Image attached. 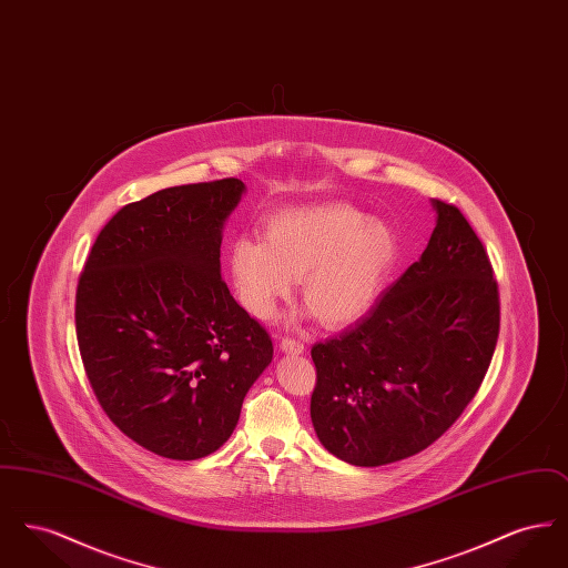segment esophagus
Listing matches in <instances>:
<instances>
[{
  "instance_id": "1",
  "label": "esophagus",
  "mask_w": 568,
  "mask_h": 568,
  "mask_svg": "<svg viewBox=\"0 0 568 568\" xmlns=\"http://www.w3.org/2000/svg\"><path fill=\"white\" fill-rule=\"evenodd\" d=\"M281 349L285 353H304V343H300V341L292 338V336H285L281 341Z\"/></svg>"
}]
</instances>
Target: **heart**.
Returning a JSON list of instances; mask_svg holds the SVG:
<instances>
[{
    "label": "heart",
    "mask_w": 568,
    "mask_h": 568,
    "mask_svg": "<svg viewBox=\"0 0 568 568\" xmlns=\"http://www.w3.org/2000/svg\"><path fill=\"white\" fill-rule=\"evenodd\" d=\"M398 260L396 232L347 204L272 216L264 241L230 244L227 268L244 311L260 320L302 283V297L325 324H347L371 308Z\"/></svg>",
    "instance_id": "b5f03b06"
}]
</instances>
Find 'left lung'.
Masks as SVG:
<instances>
[{
	"mask_svg": "<svg viewBox=\"0 0 568 568\" xmlns=\"http://www.w3.org/2000/svg\"><path fill=\"white\" fill-rule=\"evenodd\" d=\"M433 206L436 227L419 262L366 317L311 349L315 433L355 466L430 447L475 398L496 349L500 302L486 248L458 206Z\"/></svg>",
	"mask_w": 568,
	"mask_h": 568,
	"instance_id": "1",
	"label": "left lung"
}]
</instances>
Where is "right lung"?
Returning <instances> with one entry per match:
<instances>
[{"label":"right lung","mask_w":568,"mask_h":568,"mask_svg":"<svg viewBox=\"0 0 568 568\" xmlns=\"http://www.w3.org/2000/svg\"><path fill=\"white\" fill-rule=\"evenodd\" d=\"M244 183L158 191L98 234L77 287L82 366L110 422L170 459L216 452L234 433L272 341L221 278L223 223Z\"/></svg>","instance_id":"obj_1"}]
</instances>
